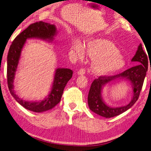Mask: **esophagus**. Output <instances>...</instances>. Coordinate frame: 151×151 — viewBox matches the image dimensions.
Returning <instances> with one entry per match:
<instances>
[{
	"label": "esophagus",
	"instance_id": "esophagus-1",
	"mask_svg": "<svg viewBox=\"0 0 151 151\" xmlns=\"http://www.w3.org/2000/svg\"><path fill=\"white\" fill-rule=\"evenodd\" d=\"M85 73H86V70L83 68L80 69L78 71V72H77V74H78V75H83Z\"/></svg>",
	"mask_w": 151,
	"mask_h": 151
}]
</instances>
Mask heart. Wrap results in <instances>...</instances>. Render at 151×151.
<instances>
[{"label":"heart","instance_id":"b5f03b06","mask_svg":"<svg viewBox=\"0 0 151 151\" xmlns=\"http://www.w3.org/2000/svg\"><path fill=\"white\" fill-rule=\"evenodd\" d=\"M73 48L79 57H83L84 49L79 42L75 41ZM86 51L92 59L91 71L96 76H107L120 71L125 65V60L118 48L111 41L98 38L88 42Z\"/></svg>","mask_w":151,"mask_h":151}]
</instances>
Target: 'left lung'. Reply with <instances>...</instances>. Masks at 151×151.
<instances>
[{"instance_id":"8db88e82","label":"left lung","mask_w":151,"mask_h":151,"mask_svg":"<svg viewBox=\"0 0 151 151\" xmlns=\"http://www.w3.org/2000/svg\"><path fill=\"white\" fill-rule=\"evenodd\" d=\"M148 58L142 45L140 44L135 55L131 60L138 65L127 69L120 74L112 76H100L93 82L88 94V106L91 111L106 118L116 116L130 109L138 100L143 81L148 69ZM125 79L131 83L133 89V98L131 101L124 106L112 108L104 103L101 92L107 84L116 80Z\"/></svg>"}]
</instances>
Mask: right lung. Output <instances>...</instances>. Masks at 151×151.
Instances as JSON below:
<instances>
[{"instance_id": "right-lung-1", "label": "right lung", "mask_w": 151, "mask_h": 151, "mask_svg": "<svg viewBox=\"0 0 151 151\" xmlns=\"http://www.w3.org/2000/svg\"><path fill=\"white\" fill-rule=\"evenodd\" d=\"M57 34V29L55 24L42 21L33 23L14 39L8 51L7 58V77L9 92L21 106L27 110L35 113H42L50 110L60 101L64 87L72 78L73 71L68 68L56 69L51 89L48 95L44 100L40 101L24 100L18 96L14 90V80L21 52L27 39L38 38L51 42Z\"/></svg>"}]
</instances>
